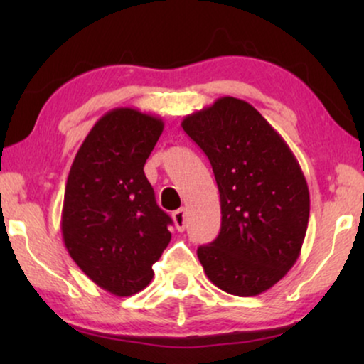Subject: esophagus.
<instances>
[{
    "mask_svg": "<svg viewBox=\"0 0 364 364\" xmlns=\"http://www.w3.org/2000/svg\"><path fill=\"white\" fill-rule=\"evenodd\" d=\"M172 220L176 223V228L178 232H183L186 228V208H178L172 213Z\"/></svg>",
    "mask_w": 364,
    "mask_h": 364,
    "instance_id": "34e87169",
    "label": "esophagus"
}]
</instances>
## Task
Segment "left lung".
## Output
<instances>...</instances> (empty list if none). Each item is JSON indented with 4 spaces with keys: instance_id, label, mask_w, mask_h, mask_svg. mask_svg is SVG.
Returning a JSON list of instances; mask_svg holds the SVG:
<instances>
[{
    "instance_id": "obj_1",
    "label": "left lung",
    "mask_w": 364,
    "mask_h": 364,
    "mask_svg": "<svg viewBox=\"0 0 364 364\" xmlns=\"http://www.w3.org/2000/svg\"><path fill=\"white\" fill-rule=\"evenodd\" d=\"M182 127L210 161L220 193V233L197 250L203 272L230 295H260L295 265L305 240L310 192L300 164L242 99H217Z\"/></svg>"
}]
</instances>
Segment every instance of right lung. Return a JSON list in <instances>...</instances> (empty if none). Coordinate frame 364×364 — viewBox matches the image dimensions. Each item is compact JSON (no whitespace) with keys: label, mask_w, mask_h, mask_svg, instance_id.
<instances>
[{"label":"right lung","mask_w":364,"mask_h":364,"mask_svg":"<svg viewBox=\"0 0 364 364\" xmlns=\"http://www.w3.org/2000/svg\"><path fill=\"white\" fill-rule=\"evenodd\" d=\"M164 121L132 107L104 114L69 171L61 232L76 265L102 290L131 296L151 283L152 265L171 242L144 166Z\"/></svg>","instance_id":"add662e5"}]
</instances>
